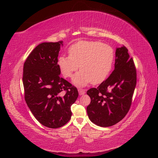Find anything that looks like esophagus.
I'll list each match as a JSON object with an SVG mask.
<instances>
[{"label": "esophagus", "instance_id": "34e87169", "mask_svg": "<svg viewBox=\"0 0 158 158\" xmlns=\"http://www.w3.org/2000/svg\"><path fill=\"white\" fill-rule=\"evenodd\" d=\"M78 92H79L80 95H84V94H85V91L84 89H79Z\"/></svg>", "mask_w": 158, "mask_h": 158}]
</instances>
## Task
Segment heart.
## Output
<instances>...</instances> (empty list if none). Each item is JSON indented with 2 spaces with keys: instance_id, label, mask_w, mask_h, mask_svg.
<instances>
[{
  "instance_id": "obj_1",
  "label": "heart",
  "mask_w": 158,
  "mask_h": 158,
  "mask_svg": "<svg viewBox=\"0 0 158 158\" xmlns=\"http://www.w3.org/2000/svg\"><path fill=\"white\" fill-rule=\"evenodd\" d=\"M69 56L59 57L57 64L62 74L70 78L79 69L81 70L73 79L77 86L89 83L101 84L112 70L114 60V51L111 47L99 41H79L69 49Z\"/></svg>"
}]
</instances>
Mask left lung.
<instances>
[{
    "label": "left lung",
    "instance_id": "left-lung-1",
    "mask_svg": "<svg viewBox=\"0 0 158 158\" xmlns=\"http://www.w3.org/2000/svg\"><path fill=\"white\" fill-rule=\"evenodd\" d=\"M114 70L97 88L87 94L91 102L87 107L89 120L96 125L107 127L115 125L130 109L136 84V70L126 47L117 48Z\"/></svg>",
    "mask_w": 158,
    "mask_h": 158
}]
</instances>
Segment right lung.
Wrapping results in <instances>:
<instances>
[{"instance_id":"right-lung-1","label":"right lung","mask_w":158,"mask_h":158,"mask_svg":"<svg viewBox=\"0 0 158 158\" xmlns=\"http://www.w3.org/2000/svg\"><path fill=\"white\" fill-rule=\"evenodd\" d=\"M63 41L42 43L23 64L24 98L33 116L45 127L56 128L71 118L70 107L78 96L74 85L60 77L57 64Z\"/></svg>"}]
</instances>
